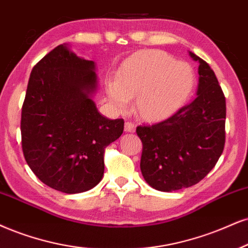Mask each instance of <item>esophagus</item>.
<instances>
[{"mask_svg":"<svg viewBox=\"0 0 248 248\" xmlns=\"http://www.w3.org/2000/svg\"><path fill=\"white\" fill-rule=\"evenodd\" d=\"M124 130L125 132H134V131H136V126H134V124L131 123V122H126L124 125Z\"/></svg>","mask_w":248,"mask_h":248,"instance_id":"esophagus-1","label":"esophagus"}]
</instances>
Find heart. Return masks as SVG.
I'll return each mask as SVG.
<instances>
[{
  "mask_svg": "<svg viewBox=\"0 0 248 248\" xmlns=\"http://www.w3.org/2000/svg\"><path fill=\"white\" fill-rule=\"evenodd\" d=\"M193 70L162 51H143L127 60L117 80L107 84L115 109L124 110L134 97V112L145 121H160L176 111L192 90Z\"/></svg>",
  "mask_w": 248,
  "mask_h": 248,
  "instance_id": "obj_1",
  "label": "heart"
}]
</instances>
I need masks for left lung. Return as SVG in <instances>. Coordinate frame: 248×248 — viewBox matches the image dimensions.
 Masks as SVG:
<instances>
[{
	"label": "left lung",
	"mask_w": 248,
	"mask_h": 248,
	"mask_svg": "<svg viewBox=\"0 0 248 248\" xmlns=\"http://www.w3.org/2000/svg\"><path fill=\"white\" fill-rule=\"evenodd\" d=\"M199 62L197 97L161 123L137 127L142 141L140 170L146 183L162 192L195 185L217 163L225 142L224 94L210 66Z\"/></svg>",
	"instance_id": "1"
}]
</instances>
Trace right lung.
I'll use <instances>...</instances> for the list:
<instances>
[{
	"label": "right lung",
	"instance_id": "right-lung-1",
	"mask_svg": "<svg viewBox=\"0 0 248 248\" xmlns=\"http://www.w3.org/2000/svg\"><path fill=\"white\" fill-rule=\"evenodd\" d=\"M96 65L68 44L54 48L31 72L21 109V146L34 175L68 194L99 184L103 153L124 130L123 119L101 115L93 101Z\"/></svg>",
	"mask_w": 248,
	"mask_h": 248
}]
</instances>
